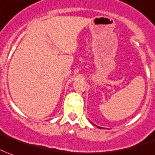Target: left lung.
Masks as SVG:
<instances>
[{
    "instance_id": "8db88e82",
    "label": "left lung",
    "mask_w": 155,
    "mask_h": 155,
    "mask_svg": "<svg viewBox=\"0 0 155 155\" xmlns=\"http://www.w3.org/2000/svg\"><path fill=\"white\" fill-rule=\"evenodd\" d=\"M98 127H99V126H98ZM99 128H100V129H101V128H102V127H99Z\"/></svg>"
}]
</instances>
